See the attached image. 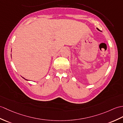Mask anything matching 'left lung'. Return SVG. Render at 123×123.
Here are the masks:
<instances>
[{
    "label": "left lung",
    "mask_w": 123,
    "mask_h": 123,
    "mask_svg": "<svg viewBox=\"0 0 123 123\" xmlns=\"http://www.w3.org/2000/svg\"><path fill=\"white\" fill-rule=\"evenodd\" d=\"M96 29H98V30H99V29H98V28H96Z\"/></svg>",
    "instance_id": "obj_1"
}]
</instances>
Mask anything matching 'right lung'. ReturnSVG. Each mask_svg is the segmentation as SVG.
I'll use <instances>...</instances> for the list:
<instances>
[{
	"label": "right lung",
	"instance_id": "1",
	"mask_svg": "<svg viewBox=\"0 0 123 123\" xmlns=\"http://www.w3.org/2000/svg\"><path fill=\"white\" fill-rule=\"evenodd\" d=\"M22 78H24V79L25 80H27V81H29V80H27V79H25L24 78H23V77H22Z\"/></svg>",
	"mask_w": 123,
	"mask_h": 123
}]
</instances>
